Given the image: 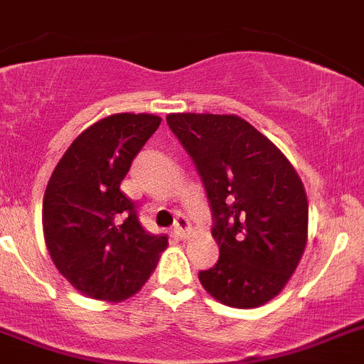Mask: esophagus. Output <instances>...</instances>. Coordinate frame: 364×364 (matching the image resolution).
Segmentation results:
<instances>
[{
	"mask_svg": "<svg viewBox=\"0 0 364 364\" xmlns=\"http://www.w3.org/2000/svg\"><path fill=\"white\" fill-rule=\"evenodd\" d=\"M173 233L176 237L183 239V237H187L188 233V220L185 215H177L176 216V224H173Z\"/></svg>",
	"mask_w": 364,
	"mask_h": 364,
	"instance_id": "esophagus-1",
	"label": "esophagus"
}]
</instances>
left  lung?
<instances>
[{
    "label": "left lung",
    "mask_w": 364,
    "mask_h": 364,
    "mask_svg": "<svg viewBox=\"0 0 364 364\" xmlns=\"http://www.w3.org/2000/svg\"><path fill=\"white\" fill-rule=\"evenodd\" d=\"M205 187L220 257L198 274L213 298L252 309L283 291L305 244L309 205L292 164L235 114L166 116Z\"/></svg>",
    "instance_id": "1"
}]
</instances>
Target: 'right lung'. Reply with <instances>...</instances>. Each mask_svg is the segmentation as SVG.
<instances>
[{"mask_svg": "<svg viewBox=\"0 0 364 364\" xmlns=\"http://www.w3.org/2000/svg\"><path fill=\"white\" fill-rule=\"evenodd\" d=\"M155 114L107 116L85 129L55 166L42 203L44 239L57 270L94 300L142 289L166 237L148 233L120 183L157 131Z\"/></svg>", "mask_w": 364, "mask_h": 364, "instance_id": "right-lung-1", "label": "right lung"}]
</instances>
